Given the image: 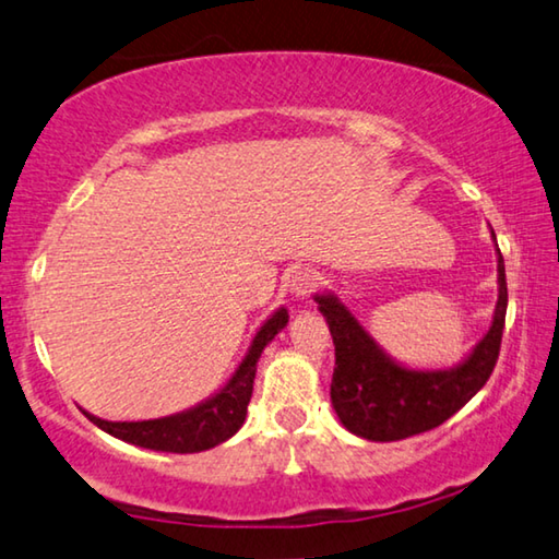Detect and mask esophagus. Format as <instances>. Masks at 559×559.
I'll use <instances>...</instances> for the list:
<instances>
[{
	"label": "esophagus",
	"instance_id": "1",
	"mask_svg": "<svg viewBox=\"0 0 559 559\" xmlns=\"http://www.w3.org/2000/svg\"><path fill=\"white\" fill-rule=\"evenodd\" d=\"M318 283H321V273L316 269H298L294 276L288 278V290L296 298H306L318 288Z\"/></svg>",
	"mask_w": 559,
	"mask_h": 559
}]
</instances>
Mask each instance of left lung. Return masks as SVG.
<instances>
[{
	"mask_svg": "<svg viewBox=\"0 0 559 559\" xmlns=\"http://www.w3.org/2000/svg\"><path fill=\"white\" fill-rule=\"evenodd\" d=\"M495 246L498 238L490 228ZM313 300L331 328L335 368L331 403L345 430L353 436L393 442L438 428L480 391L498 362L508 283L498 248V304L487 333L453 368H411L383 350L335 294H316Z\"/></svg>",
	"mask_w": 559,
	"mask_h": 559,
	"instance_id": "left-lung-1",
	"label": "left lung"
}]
</instances>
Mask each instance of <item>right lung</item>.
Returning <instances> with one entry per match:
<instances>
[{
  "label": "right lung",
  "mask_w": 559,
  "mask_h": 559,
  "mask_svg": "<svg viewBox=\"0 0 559 559\" xmlns=\"http://www.w3.org/2000/svg\"><path fill=\"white\" fill-rule=\"evenodd\" d=\"M286 325L288 311L281 306L278 311H273L265 318L259 331H255L243 360L238 362V368L234 370V376L228 378L214 395H209L206 401L189 407V411L166 415V418L131 423L102 420L86 411L84 415L96 425V428L109 432V436L146 450L186 455L216 448L241 430L253 393L255 362H259L265 345L276 338Z\"/></svg>",
  "instance_id": "1"
}]
</instances>
